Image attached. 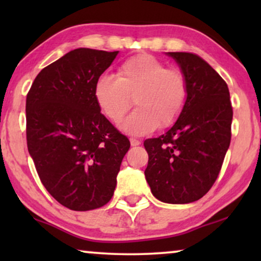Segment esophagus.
Segmentation results:
<instances>
[{"mask_svg":"<svg viewBox=\"0 0 261 261\" xmlns=\"http://www.w3.org/2000/svg\"><path fill=\"white\" fill-rule=\"evenodd\" d=\"M141 142L138 140V139H135V138H130V145L132 146H139L140 145Z\"/></svg>","mask_w":261,"mask_h":261,"instance_id":"obj_1","label":"esophagus"}]
</instances>
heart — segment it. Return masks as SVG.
Listing matches in <instances>:
<instances>
[{
  "label": "heart",
  "instance_id": "1",
  "mask_svg": "<svg viewBox=\"0 0 261 261\" xmlns=\"http://www.w3.org/2000/svg\"><path fill=\"white\" fill-rule=\"evenodd\" d=\"M188 94L185 74L149 55L129 58L120 65L117 78L105 73L95 84L97 105L114 122L122 119L134 99L138 109L120 123L121 129L132 135L173 124L183 113Z\"/></svg>",
  "mask_w": 261,
  "mask_h": 261
}]
</instances>
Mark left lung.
I'll return each mask as SVG.
<instances>
[{"mask_svg": "<svg viewBox=\"0 0 261 261\" xmlns=\"http://www.w3.org/2000/svg\"><path fill=\"white\" fill-rule=\"evenodd\" d=\"M189 85L180 116L166 133L147 139L146 180L155 198L171 204L198 201L219 176L230 144L229 90L222 77L194 53L167 52Z\"/></svg>", "mask_w": 261, "mask_h": 261, "instance_id": "1", "label": "left lung"}]
</instances>
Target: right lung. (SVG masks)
Masks as SVG:
<instances>
[{
  "label": "right lung",
  "instance_id": "add662e5",
  "mask_svg": "<svg viewBox=\"0 0 261 261\" xmlns=\"http://www.w3.org/2000/svg\"><path fill=\"white\" fill-rule=\"evenodd\" d=\"M117 53L70 51L42 69L27 94V147L39 178L56 201L76 212L112 199L130 147L95 98L96 81Z\"/></svg>",
  "mask_w": 261,
  "mask_h": 261
}]
</instances>
